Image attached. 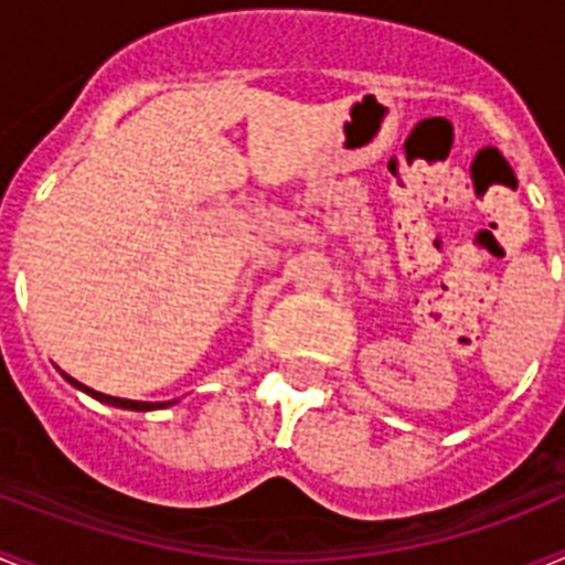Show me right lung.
<instances>
[{
  "label": "right lung",
  "mask_w": 565,
  "mask_h": 565,
  "mask_svg": "<svg viewBox=\"0 0 565 565\" xmlns=\"http://www.w3.org/2000/svg\"><path fill=\"white\" fill-rule=\"evenodd\" d=\"M64 379H67L73 387H78V391H84V393H89L93 398H98V402L113 404V407H124V411H141L143 413V411H158V407H169V404H172V402H132V398L107 396V393H98V391H93V387H84L82 382H76V379L67 376V373H64Z\"/></svg>",
  "instance_id": "add662e5"
}]
</instances>
